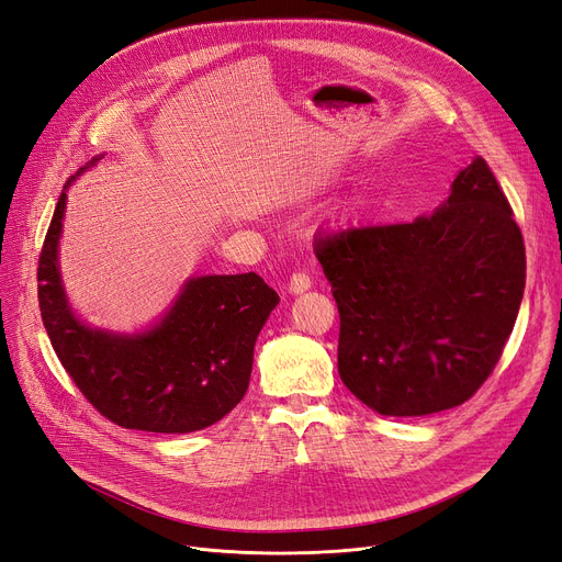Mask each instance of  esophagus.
Here are the masks:
<instances>
[{"instance_id":"esophagus-1","label":"esophagus","mask_w":562,"mask_h":562,"mask_svg":"<svg viewBox=\"0 0 562 562\" xmlns=\"http://www.w3.org/2000/svg\"><path fill=\"white\" fill-rule=\"evenodd\" d=\"M310 286H312V280H310V276H307V273L296 271V273H291V276H289V282H286L289 294L299 296V294H303V291H307Z\"/></svg>"}]
</instances>
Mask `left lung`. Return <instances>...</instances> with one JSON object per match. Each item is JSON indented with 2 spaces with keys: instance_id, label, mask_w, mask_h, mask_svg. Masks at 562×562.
Wrapping results in <instances>:
<instances>
[{
  "instance_id": "8db88e82",
  "label": "left lung",
  "mask_w": 562,
  "mask_h": 562,
  "mask_svg": "<svg viewBox=\"0 0 562 562\" xmlns=\"http://www.w3.org/2000/svg\"><path fill=\"white\" fill-rule=\"evenodd\" d=\"M314 255L339 310V376L372 411L429 416L494 372L524 299L526 248L484 158L434 213L328 232Z\"/></svg>"
}]
</instances>
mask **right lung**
<instances>
[{"label":"right lung","instance_id":"1","mask_svg":"<svg viewBox=\"0 0 562 562\" xmlns=\"http://www.w3.org/2000/svg\"><path fill=\"white\" fill-rule=\"evenodd\" d=\"M76 177L61 190L38 259L41 319L64 370L119 427L188 434L223 420L246 395L257 335L280 296L257 273L192 276L146 330L91 328L68 303L57 257L66 190Z\"/></svg>","mask_w":562,"mask_h":562}]
</instances>
